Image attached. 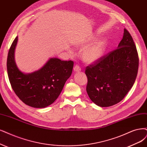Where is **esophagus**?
Listing matches in <instances>:
<instances>
[{
	"label": "esophagus",
	"instance_id": "esophagus-1",
	"mask_svg": "<svg viewBox=\"0 0 147 147\" xmlns=\"http://www.w3.org/2000/svg\"><path fill=\"white\" fill-rule=\"evenodd\" d=\"M74 70L75 71L79 72L81 70V69H80V67L78 65H74Z\"/></svg>",
	"mask_w": 147,
	"mask_h": 147
}]
</instances>
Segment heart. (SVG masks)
<instances>
[{
    "instance_id": "b5f03b06",
    "label": "heart",
    "mask_w": 147,
    "mask_h": 147,
    "mask_svg": "<svg viewBox=\"0 0 147 147\" xmlns=\"http://www.w3.org/2000/svg\"><path fill=\"white\" fill-rule=\"evenodd\" d=\"M107 41L102 39L86 48L82 53L83 60L87 63L93 62L100 59L105 51Z\"/></svg>"
}]
</instances>
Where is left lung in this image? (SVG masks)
I'll use <instances>...</instances> for the list:
<instances>
[{"mask_svg": "<svg viewBox=\"0 0 147 147\" xmlns=\"http://www.w3.org/2000/svg\"><path fill=\"white\" fill-rule=\"evenodd\" d=\"M139 67L136 47L129 32L124 29L118 48L85 68L86 92L97 105L108 107L121 102L135 82Z\"/></svg>", "mask_w": 147, "mask_h": 147, "instance_id": "left-lung-1", "label": "left lung"}]
</instances>
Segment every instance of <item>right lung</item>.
Wrapping results in <instances>:
<instances>
[{"label": "right lung", "instance_id": "obj_1", "mask_svg": "<svg viewBox=\"0 0 147 147\" xmlns=\"http://www.w3.org/2000/svg\"><path fill=\"white\" fill-rule=\"evenodd\" d=\"M17 36L9 50L7 73L15 94L26 105L34 108H45L55 101L71 75L74 62L51 58L40 69L24 74L18 68L14 61Z\"/></svg>", "mask_w": 147, "mask_h": 147}]
</instances>
